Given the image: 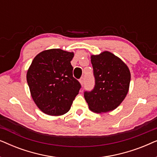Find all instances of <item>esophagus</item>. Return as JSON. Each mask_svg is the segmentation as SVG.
<instances>
[{"mask_svg": "<svg viewBox=\"0 0 157 157\" xmlns=\"http://www.w3.org/2000/svg\"><path fill=\"white\" fill-rule=\"evenodd\" d=\"M79 82H80L81 85H83V83H84V78H83V77H81V78L79 79Z\"/></svg>", "mask_w": 157, "mask_h": 157, "instance_id": "obj_1", "label": "esophagus"}]
</instances>
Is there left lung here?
Returning <instances> with one entry per match:
<instances>
[{
  "instance_id": "left-lung-1",
  "label": "left lung",
  "mask_w": 157,
  "mask_h": 157,
  "mask_svg": "<svg viewBox=\"0 0 157 157\" xmlns=\"http://www.w3.org/2000/svg\"><path fill=\"white\" fill-rule=\"evenodd\" d=\"M95 86L85 91L84 98L90 110L106 113L117 109L127 95L131 74L126 64L109 51L91 55Z\"/></svg>"
}]
</instances>
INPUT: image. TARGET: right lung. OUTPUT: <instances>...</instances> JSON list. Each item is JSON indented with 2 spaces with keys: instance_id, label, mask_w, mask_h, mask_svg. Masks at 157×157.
<instances>
[{
  "instance_id": "right-lung-1",
  "label": "right lung",
  "mask_w": 157,
  "mask_h": 157,
  "mask_svg": "<svg viewBox=\"0 0 157 157\" xmlns=\"http://www.w3.org/2000/svg\"><path fill=\"white\" fill-rule=\"evenodd\" d=\"M74 52L45 50L34 58L26 79L33 101L42 112L61 116L70 110L81 84L73 77Z\"/></svg>"
}]
</instances>
